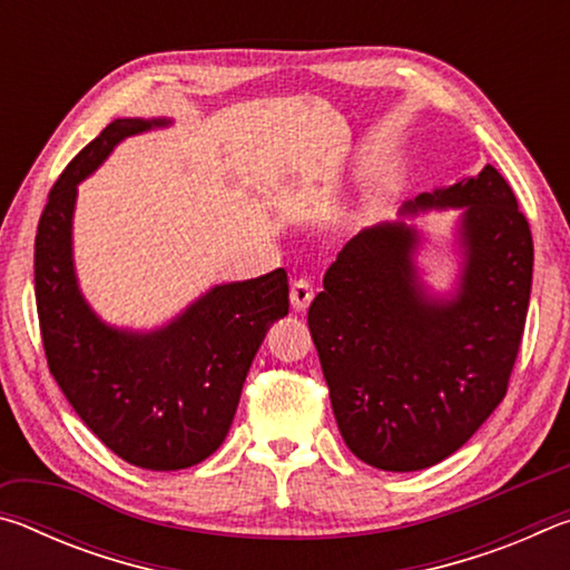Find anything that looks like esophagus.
Returning a JSON list of instances; mask_svg holds the SVG:
<instances>
[{"instance_id": "obj_1", "label": "esophagus", "mask_w": 570, "mask_h": 570, "mask_svg": "<svg viewBox=\"0 0 570 570\" xmlns=\"http://www.w3.org/2000/svg\"><path fill=\"white\" fill-rule=\"evenodd\" d=\"M312 298H314V288L306 278H298V282L292 284V306L296 312H306L308 304H312Z\"/></svg>"}]
</instances>
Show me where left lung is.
Masks as SVG:
<instances>
[{
    "mask_svg": "<svg viewBox=\"0 0 570 570\" xmlns=\"http://www.w3.org/2000/svg\"><path fill=\"white\" fill-rule=\"evenodd\" d=\"M448 207L461 208V266L438 295L423 284V237L406 218ZM530 282V226L493 166L360 230L306 316L346 448L372 468L414 472L465 445L508 392Z\"/></svg>",
    "mask_w": 570,
    "mask_h": 570,
    "instance_id": "8db88e82",
    "label": "left lung"
}]
</instances>
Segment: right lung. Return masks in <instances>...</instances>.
Returning a JSON list of instances; mask_svg holds the SVG:
<instances>
[{
	"instance_id": "1",
	"label": "right lung",
	"mask_w": 570,
	"mask_h": 570,
	"mask_svg": "<svg viewBox=\"0 0 570 570\" xmlns=\"http://www.w3.org/2000/svg\"><path fill=\"white\" fill-rule=\"evenodd\" d=\"M166 118H118L88 142L50 190L35 238V296L52 377L115 455L146 470L198 465L224 445L250 362L288 314L284 268L210 286L150 332L102 322L82 296L72 258L77 186L118 142Z\"/></svg>"
}]
</instances>
